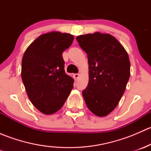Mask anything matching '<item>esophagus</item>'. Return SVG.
Segmentation results:
<instances>
[{
  "instance_id": "1",
  "label": "esophagus",
  "mask_w": 151,
  "mask_h": 151,
  "mask_svg": "<svg viewBox=\"0 0 151 151\" xmlns=\"http://www.w3.org/2000/svg\"><path fill=\"white\" fill-rule=\"evenodd\" d=\"M73 77H74V80H78V78L80 77V74H73Z\"/></svg>"
}]
</instances>
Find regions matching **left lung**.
<instances>
[{
	"mask_svg": "<svg viewBox=\"0 0 151 151\" xmlns=\"http://www.w3.org/2000/svg\"><path fill=\"white\" fill-rule=\"evenodd\" d=\"M77 40L88 55L89 81L83 91L90 111L104 117L115 109L124 93L130 77L129 55L109 33L80 35Z\"/></svg>",
	"mask_w": 151,
	"mask_h": 151,
	"instance_id": "8db88e82",
	"label": "left lung"
}]
</instances>
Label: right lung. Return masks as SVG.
<instances>
[{"label": "right lung", "instance_id": "1", "mask_svg": "<svg viewBox=\"0 0 151 151\" xmlns=\"http://www.w3.org/2000/svg\"><path fill=\"white\" fill-rule=\"evenodd\" d=\"M74 36L52 31L33 41L22 60L21 76L29 99L45 115L63 106L73 88L74 79L64 70L62 53L71 45Z\"/></svg>", "mask_w": 151, "mask_h": 151}]
</instances>
